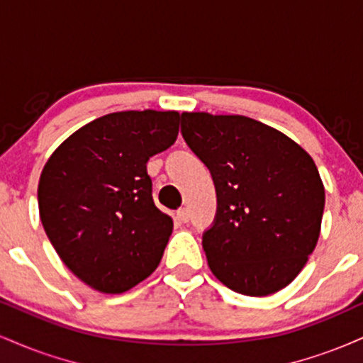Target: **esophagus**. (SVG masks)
Listing matches in <instances>:
<instances>
[{
  "label": "esophagus",
  "instance_id": "34e87169",
  "mask_svg": "<svg viewBox=\"0 0 363 363\" xmlns=\"http://www.w3.org/2000/svg\"><path fill=\"white\" fill-rule=\"evenodd\" d=\"M177 220L181 223L189 222V211H187L186 208H181V210H177Z\"/></svg>",
  "mask_w": 363,
  "mask_h": 363
}]
</instances>
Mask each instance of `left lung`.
I'll return each mask as SVG.
<instances>
[{
    "label": "left lung",
    "mask_w": 363,
    "mask_h": 363,
    "mask_svg": "<svg viewBox=\"0 0 363 363\" xmlns=\"http://www.w3.org/2000/svg\"><path fill=\"white\" fill-rule=\"evenodd\" d=\"M181 131L215 182V223L203 234L211 273L249 297L285 289L320 234L326 196L312 157L245 116L182 112Z\"/></svg>",
    "instance_id": "left-lung-1"
}]
</instances>
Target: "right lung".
Masks as SVG:
<instances>
[{"instance_id":"obj_1","label":"right lung","mask_w":363,"mask_h":363,"mask_svg":"<svg viewBox=\"0 0 363 363\" xmlns=\"http://www.w3.org/2000/svg\"><path fill=\"white\" fill-rule=\"evenodd\" d=\"M177 111H123L91 121L54 150L39 179V213L57 256L102 294L157 269L174 222L152 198L150 157L177 140Z\"/></svg>"}]
</instances>
